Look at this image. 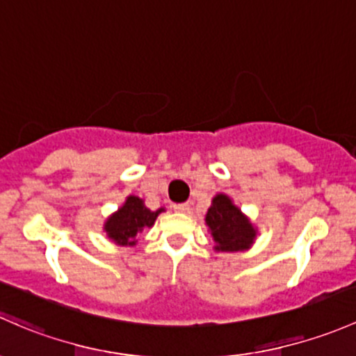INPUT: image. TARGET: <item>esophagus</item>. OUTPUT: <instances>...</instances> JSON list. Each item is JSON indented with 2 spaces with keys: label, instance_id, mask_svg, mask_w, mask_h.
Segmentation results:
<instances>
[{
  "label": "esophagus",
  "instance_id": "34e87169",
  "mask_svg": "<svg viewBox=\"0 0 356 356\" xmlns=\"http://www.w3.org/2000/svg\"><path fill=\"white\" fill-rule=\"evenodd\" d=\"M173 209L177 212H188L190 211V205L188 204H175Z\"/></svg>",
  "mask_w": 356,
  "mask_h": 356
}]
</instances>
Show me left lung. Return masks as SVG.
<instances>
[{"label":"left lung","mask_w":356,"mask_h":356,"mask_svg":"<svg viewBox=\"0 0 356 356\" xmlns=\"http://www.w3.org/2000/svg\"><path fill=\"white\" fill-rule=\"evenodd\" d=\"M205 226L214 240L216 252H243L257 240L259 229L226 193H218L205 212Z\"/></svg>","instance_id":"8db88e82"}]
</instances>
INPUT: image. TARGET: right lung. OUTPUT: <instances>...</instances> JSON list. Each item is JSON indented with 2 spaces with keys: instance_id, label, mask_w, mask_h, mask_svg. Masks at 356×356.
Instances as JSON below:
<instances>
[{
  "instance_id": "1",
  "label": "right lung",
  "mask_w": 356,
  "mask_h": 356,
  "mask_svg": "<svg viewBox=\"0 0 356 356\" xmlns=\"http://www.w3.org/2000/svg\"><path fill=\"white\" fill-rule=\"evenodd\" d=\"M166 209L159 207L157 211H151L144 202V199L137 195H128L118 207V211L108 216L102 226V232L111 241L122 247H135L137 245V234L145 228H152L157 216Z\"/></svg>"
}]
</instances>
